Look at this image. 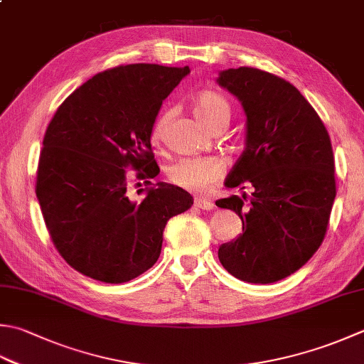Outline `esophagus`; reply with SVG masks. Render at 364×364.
<instances>
[{
  "mask_svg": "<svg viewBox=\"0 0 364 364\" xmlns=\"http://www.w3.org/2000/svg\"><path fill=\"white\" fill-rule=\"evenodd\" d=\"M194 206L198 210H213V202L211 200H206V198H196L194 200Z\"/></svg>",
  "mask_w": 364,
  "mask_h": 364,
  "instance_id": "esophagus-1",
  "label": "esophagus"
}]
</instances>
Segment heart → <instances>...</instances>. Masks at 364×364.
I'll return each instance as SVG.
<instances>
[{"instance_id": "b5f03b06", "label": "heart", "mask_w": 364, "mask_h": 364, "mask_svg": "<svg viewBox=\"0 0 364 364\" xmlns=\"http://www.w3.org/2000/svg\"><path fill=\"white\" fill-rule=\"evenodd\" d=\"M196 115L203 126L213 129L218 124H227L232 107L216 91H203L196 99ZM170 119V112H164L156 119L151 131L153 141H159ZM170 181L191 192L208 191L224 173V164L218 158H184L168 167Z\"/></svg>"}]
</instances>
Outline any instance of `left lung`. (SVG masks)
<instances>
[{"instance_id":"left-lung-1","label":"left lung","mask_w":364,"mask_h":364,"mask_svg":"<svg viewBox=\"0 0 364 364\" xmlns=\"http://www.w3.org/2000/svg\"><path fill=\"white\" fill-rule=\"evenodd\" d=\"M218 83L246 113V148L227 175V188H252L249 203L232 196L216 202L233 210L243 233L219 247L232 276L272 284L295 273L322 245L336 197L330 135L294 85L255 68L227 69Z\"/></svg>"}]
</instances>
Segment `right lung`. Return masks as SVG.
<instances>
[{"instance_id":"1","label":"right lung","mask_w":364,"mask_h":364,"mask_svg":"<svg viewBox=\"0 0 364 364\" xmlns=\"http://www.w3.org/2000/svg\"><path fill=\"white\" fill-rule=\"evenodd\" d=\"M189 73L145 63L107 69L66 97L50 121L36 196L55 247L78 273L107 284L145 273L159 259L167 220L194 203L168 183L139 189V197L129 191L132 173L158 176L154 121Z\"/></svg>"}]
</instances>
